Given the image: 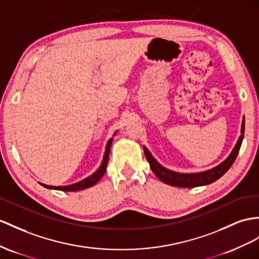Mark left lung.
Returning a JSON list of instances; mask_svg holds the SVG:
<instances>
[{
  "label": "left lung",
  "instance_id": "1",
  "mask_svg": "<svg viewBox=\"0 0 259 259\" xmlns=\"http://www.w3.org/2000/svg\"><path fill=\"white\" fill-rule=\"evenodd\" d=\"M244 130H245V119L243 117L242 125H241V136L235 144V147L232 150L230 155L225 158V160L220 163L217 166L212 167L210 169L199 171V173H178V171L170 170L166 167L162 166L155 158L150 153V151L143 147L144 155L150 164V167L152 171L155 174L158 180L163 183L170 185V186L175 187H182V188H193L198 186H204V185H209L218 181L219 178L223 176L229 168L234 163L235 158L238 154V151L242 145V141L244 138Z\"/></svg>",
  "mask_w": 259,
  "mask_h": 259
}]
</instances>
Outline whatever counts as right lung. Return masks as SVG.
Returning <instances> with one entry per match:
<instances>
[{
    "label": "right lung",
    "instance_id": "add662e5",
    "mask_svg": "<svg viewBox=\"0 0 259 259\" xmlns=\"http://www.w3.org/2000/svg\"><path fill=\"white\" fill-rule=\"evenodd\" d=\"M117 134V131L114 134ZM112 139L114 138H110L107 144H106V149H105V153H104V157H103V161L102 164L99 165V167L96 169L95 173H93L91 176L84 178V180L79 181L75 184H72V185H66V186H50V185H46L42 183H39L41 185L42 187L45 188H48V189H55V190H62V191H77V190H83L86 188H90L92 186H94L95 184H97L99 181L102 180V177L104 176L106 168H107V164H108V158H109V151H110V147H111V143H112Z\"/></svg>",
    "mask_w": 259,
    "mask_h": 259
}]
</instances>
